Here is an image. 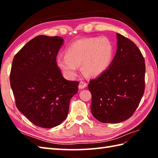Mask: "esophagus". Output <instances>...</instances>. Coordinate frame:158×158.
I'll list each match as a JSON object with an SVG mask.
<instances>
[{"mask_svg":"<svg viewBox=\"0 0 158 158\" xmlns=\"http://www.w3.org/2000/svg\"><path fill=\"white\" fill-rule=\"evenodd\" d=\"M86 86H87V83H86L83 82V81H81V82L79 83L78 88L80 89H84Z\"/></svg>","mask_w":158,"mask_h":158,"instance_id":"34e87169","label":"esophagus"}]
</instances>
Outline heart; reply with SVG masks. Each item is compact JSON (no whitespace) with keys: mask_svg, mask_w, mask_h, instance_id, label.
<instances>
[{"mask_svg":"<svg viewBox=\"0 0 158 158\" xmlns=\"http://www.w3.org/2000/svg\"><path fill=\"white\" fill-rule=\"evenodd\" d=\"M65 53L56 57V64L67 79L75 78L80 65L85 75L97 77L111 63L113 45L106 37L82 39L67 47Z\"/></svg>","mask_w":158,"mask_h":158,"instance_id":"b5f03b06","label":"heart"}]
</instances>
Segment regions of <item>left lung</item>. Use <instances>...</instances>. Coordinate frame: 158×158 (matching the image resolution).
Instances as JSON below:
<instances>
[{
    "label": "left lung",
    "instance_id": "obj_1",
    "mask_svg": "<svg viewBox=\"0 0 158 158\" xmlns=\"http://www.w3.org/2000/svg\"><path fill=\"white\" fill-rule=\"evenodd\" d=\"M117 51L109 68L90 80L91 111L102 123H117L132 115L145 91V64L135 43L117 33Z\"/></svg>",
    "mask_w": 158,
    "mask_h": 158
}]
</instances>
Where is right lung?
Wrapping results in <instances>:
<instances>
[{
	"label": "right lung",
	"mask_w": 158,
	"mask_h": 158,
	"mask_svg": "<svg viewBox=\"0 0 158 158\" xmlns=\"http://www.w3.org/2000/svg\"><path fill=\"white\" fill-rule=\"evenodd\" d=\"M64 44L60 36L39 35L13 60L10 83L16 106L35 125L51 128L68 115L69 102L78 92V81L64 78L56 56Z\"/></svg>",
	"instance_id": "1"
}]
</instances>
